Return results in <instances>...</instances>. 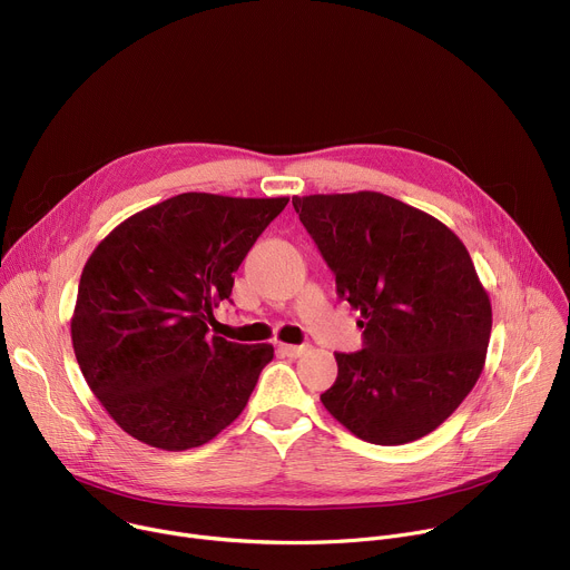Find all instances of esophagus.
Here are the masks:
<instances>
[{
    "label": "esophagus",
    "mask_w": 570,
    "mask_h": 570,
    "mask_svg": "<svg viewBox=\"0 0 570 570\" xmlns=\"http://www.w3.org/2000/svg\"><path fill=\"white\" fill-rule=\"evenodd\" d=\"M279 352L288 358H299L306 352V345H279Z\"/></svg>",
    "instance_id": "34e87169"
}]
</instances>
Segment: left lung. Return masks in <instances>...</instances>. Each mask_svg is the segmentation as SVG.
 Segmentation results:
<instances>
[{"label": "left lung", "mask_w": 570, "mask_h": 570, "mask_svg": "<svg viewBox=\"0 0 570 570\" xmlns=\"http://www.w3.org/2000/svg\"><path fill=\"white\" fill-rule=\"evenodd\" d=\"M293 207L338 295L361 311L363 350L336 352L324 409L381 446L433 433L475 385L492 334V302L464 243L379 191L293 196Z\"/></svg>", "instance_id": "1"}]
</instances>
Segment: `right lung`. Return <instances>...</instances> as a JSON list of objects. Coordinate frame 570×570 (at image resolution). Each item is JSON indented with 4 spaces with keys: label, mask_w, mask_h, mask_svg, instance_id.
I'll use <instances>...</instances> for the list:
<instances>
[{
    "label": "right lung",
    "mask_w": 570,
    "mask_h": 570,
    "mask_svg": "<svg viewBox=\"0 0 570 570\" xmlns=\"http://www.w3.org/2000/svg\"><path fill=\"white\" fill-rule=\"evenodd\" d=\"M286 203L180 194L119 223L90 255L71 345L106 413L135 440L196 449L246 409L273 345L207 332L232 275Z\"/></svg>",
    "instance_id": "1"
}]
</instances>
